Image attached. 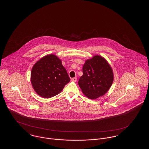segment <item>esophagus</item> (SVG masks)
<instances>
[{
    "instance_id": "esophagus-1",
    "label": "esophagus",
    "mask_w": 149,
    "mask_h": 149,
    "mask_svg": "<svg viewBox=\"0 0 149 149\" xmlns=\"http://www.w3.org/2000/svg\"><path fill=\"white\" fill-rule=\"evenodd\" d=\"M77 80V78L76 77L75 78H72L71 79V81H76Z\"/></svg>"
}]
</instances>
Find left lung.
I'll return each instance as SVG.
<instances>
[{"instance_id":"obj_1","label":"left lung","mask_w":149,"mask_h":149,"mask_svg":"<svg viewBox=\"0 0 149 149\" xmlns=\"http://www.w3.org/2000/svg\"><path fill=\"white\" fill-rule=\"evenodd\" d=\"M83 73L78 84L83 93L90 99H96L105 94L113 81L111 66L106 59L99 55L85 61Z\"/></svg>"}]
</instances>
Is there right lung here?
<instances>
[{"label": "right lung", "mask_w": 149, "mask_h": 149, "mask_svg": "<svg viewBox=\"0 0 149 149\" xmlns=\"http://www.w3.org/2000/svg\"><path fill=\"white\" fill-rule=\"evenodd\" d=\"M32 85L39 95L49 98L61 92L70 80L61 61L54 55L41 58L32 68Z\"/></svg>", "instance_id": "add662e5"}]
</instances>
